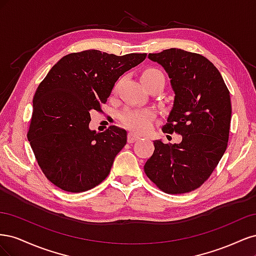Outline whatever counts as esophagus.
Here are the masks:
<instances>
[{
  "instance_id": "1",
  "label": "esophagus",
  "mask_w": 256,
  "mask_h": 256,
  "mask_svg": "<svg viewBox=\"0 0 256 256\" xmlns=\"http://www.w3.org/2000/svg\"><path fill=\"white\" fill-rule=\"evenodd\" d=\"M140 138H141V136H138V134H134V132H132V131H131V132L128 134V142H129V143H134V142H136V141H138V140H140Z\"/></svg>"
}]
</instances>
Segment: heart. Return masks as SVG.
<instances>
[{
	"label": "heart",
	"mask_w": 256,
	"mask_h": 256,
	"mask_svg": "<svg viewBox=\"0 0 256 256\" xmlns=\"http://www.w3.org/2000/svg\"><path fill=\"white\" fill-rule=\"evenodd\" d=\"M160 76L164 80V76L158 69L150 68L143 74L142 80ZM154 113L152 110H126L120 114V120L125 125L136 131H146L152 126Z\"/></svg>",
	"instance_id": "heart-1"
}]
</instances>
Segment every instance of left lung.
I'll use <instances>...</instances> for the list:
<instances>
[{
	"label": "left lung",
	"instance_id": "left-lung-1",
	"mask_svg": "<svg viewBox=\"0 0 256 256\" xmlns=\"http://www.w3.org/2000/svg\"><path fill=\"white\" fill-rule=\"evenodd\" d=\"M164 67L174 92L164 132L182 136L180 143L154 140L144 171L168 194L196 190L210 176L226 152L232 106L230 92L210 60L177 48L150 53Z\"/></svg>",
	"mask_w": 256,
	"mask_h": 256
}]
</instances>
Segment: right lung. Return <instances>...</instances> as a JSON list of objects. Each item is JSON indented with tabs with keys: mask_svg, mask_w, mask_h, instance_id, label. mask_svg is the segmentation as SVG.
I'll list each match as a JSON object with an SVG mask.
<instances>
[{
	"mask_svg": "<svg viewBox=\"0 0 256 256\" xmlns=\"http://www.w3.org/2000/svg\"><path fill=\"white\" fill-rule=\"evenodd\" d=\"M146 53L118 56L98 50L72 53L54 65L38 86L28 138L46 177L67 192L94 188L109 175L127 143V131L90 129L92 110L111 95L120 76Z\"/></svg>",
	"mask_w": 256,
	"mask_h": 256,
	"instance_id": "1",
	"label": "right lung"
}]
</instances>
